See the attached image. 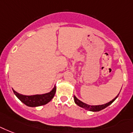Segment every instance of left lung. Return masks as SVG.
I'll return each instance as SVG.
<instances>
[{
	"instance_id": "left-lung-1",
	"label": "left lung",
	"mask_w": 133,
	"mask_h": 133,
	"mask_svg": "<svg viewBox=\"0 0 133 133\" xmlns=\"http://www.w3.org/2000/svg\"><path fill=\"white\" fill-rule=\"evenodd\" d=\"M119 95V94H118ZM118 95L115 97L112 101H109V103H107L103 104V105H88V104L85 103L84 102L81 101L80 100H79L78 98H77L76 96L74 95V101L75 103V104L79 106V107H82V108L85 109L86 110H88V111H99L101 110H103L105 108H106L107 107H108L109 105H110L116 99V98H118Z\"/></svg>"
}]
</instances>
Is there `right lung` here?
Returning a JSON list of instances; mask_svg holds the SVG:
<instances>
[{"instance_id":"obj_1","label":"right lung","mask_w":133,"mask_h":133,"mask_svg":"<svg viewBox=\"0 0 133 133\" xmlns=\"http://www.w3.org/2000/svg\"><path fill=\"white\" fill-rule=\"evenodd\" d=\"M14 93L15 95L17 97V98L22 102L23 103L25 104L26 105L30 107H35L41 106L48 104L49 102L51 101V99L54 98V96L56 93V85L51 90L50 92L45 94H35V95H24V94H19L15 91L14 89L12 88Z\"/></svg>"}]
</instances>
